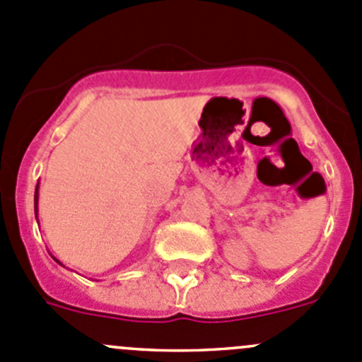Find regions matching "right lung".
<instances>
[{
  "label": "right lung",
  "mask_w": 362,
  "mask_h": 362,
  "mask_svg": "<svg viewBox=\"0 0 362 362\" xmlns=\"http://www.w3.org/2000/svg\"><path fill=\"white\" fill-rule=\"evenodd\" d=\"M35 216H38V185H37V188H35ZM52 259H54L58 264H61L56 257H52ZM61 266H63V264H61Z\"/></svg>",
  "instance_id": "1"
}]
</instances>
